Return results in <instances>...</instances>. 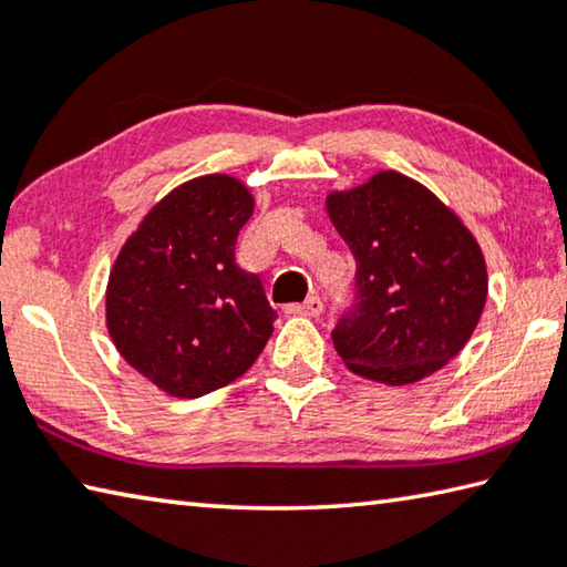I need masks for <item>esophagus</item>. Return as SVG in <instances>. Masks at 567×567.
Returning a JSON list of instances; mask_svg holds the SVG:
<instances>
[{"mask_svg": "<svg viewBox=\"0 0 567 567\" xmlns=\"http://www.w3.org/2000/svg\"><path fill=\"white\" fill-rule=\"evenodd\" d=\"M285 310H287V315H305V318H318V315L322 312V300L318 295H310L305 302L287 305Z\"/></svg>", "mask_w": 567, "mask_h": 567, "instance_id": "obj_1", "label": "esophagus"}]
</instances>
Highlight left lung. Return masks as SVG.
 <instances>
[{
  "mask_svg": "<svg viewBox=\"0 0 567 567\" xmlns=\"http://www.w3.org/2000/svg\"><path fill=\"white\" fill-rule=\"evenodd\" d=\"M328 215L354 257V305L332 330L354 375L412 385L465 348L487 267L473 233L420 182L385 169L330 192Z\"/></svg>",
  "mask_w": 567,
  "mask_h": 567,
  "instance_id": "obj_1",
  "label": "left lung"
}]
</instances>
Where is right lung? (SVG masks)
I'll return each mask as SVG.
<instances>
[{"label":"right lung","instance_id":"1","mask_svg":"<svg viewBox=\"0 0 567 567\" xmlns=\"http://www.w3.org/2000/svg\"><path fill=\"white\" fill-rule=\"evenodd\" d=\"M255 197L237 177L205 175L162 197L120 249L107 330L140 375L172 398H199L252 368L277 312L260 277L235 262Z\"/></svg>","mask_w":567,"mask_h":567}]
</instances>
